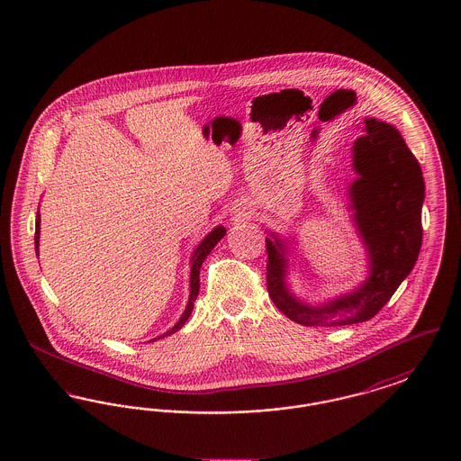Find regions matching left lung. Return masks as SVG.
<instances>
[{
  "label": "left lung",
  "mask_w": 461,
  "mask_h": 461,
  "mask_svg": "<svg viewBox=\"0 0 461 461\" xmlns=\"http://www.w3.org/2000/svg\"><path fill=\"white\" fill-rule=\"evenodd\" d=\"M349 211L368 256V276L351 292L309 304L288 285L292 241L267 231V292L286 318L304 327H342L372 320L411 273L421 247L423 176L394 126L365 119L352 145Z\"/></svg>",
  "instance_id": "left-lung-1"
}]
</instances>
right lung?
I'll return each instance as SVG.
<instances>
[{
    "label": "right lung",
    "instance_id": "obj_1",
    "mask_svg": "<svg viewBox=\"0 0 461 461\" xmlns=\"http://www.w3.org/2000/svg\"><path fill=\"white\" fill-rule=\"evenodd\" d=\"M40 222H41V214H40V211H38V214H36V235H34V245H36V254H38V256H40ZM224 235H226V228H224V226H216V228H214L211 233H207V237L195 247V250L192 252V258H190V266H192V267H190V297H188V304L185 307V312H183L181 318L176 321V325L173 329H169L167 331H164L162 335L155 337V339H152V342L160 340V339H164V337H169V335L176 333L177 330L183 329V325L186 323V320L190 318V314H192V311H194V303H195V299H197L198 288H200V266L205 261V258L211 254V250L218 245V241H220Z\"/></svg>",
    "mask_w": 461,
    "mask_h": 461
}]
</instances>
